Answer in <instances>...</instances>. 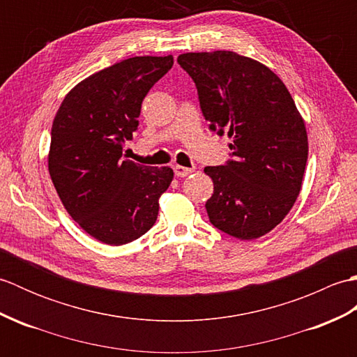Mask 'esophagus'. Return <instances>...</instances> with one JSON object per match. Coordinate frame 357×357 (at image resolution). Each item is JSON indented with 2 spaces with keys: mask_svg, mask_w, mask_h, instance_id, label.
I'll return each instance as SVG.
<instances>
[{
  "mask_svg": "<svg viewBox=\"0 0 357 357\" xmlns=\"http://www.w3.org/2000/svg\"><path fill=\"white\" fill-rule=\"evenodd\" d=\"M173 170H174V174L179 178H184L193 172V169H188V167H183V165H174Z\"/></svg>",
  "mask_w": 357,
  "mask_h": 357,
  "instance_id": "1",
  "label": "esophagus"
}]
</instances>
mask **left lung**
Listing matches in <instances>:
<instances>
[{
    "label": "left lung",
    "instance_id": "8db88e82",
    "mask_svg": "<svg viewBox=\"0 0 357 357\" xmlns=\"http://www.w3.org/2000/svg\"><path fill=\"white\" fill-rule=\"evenodd\" d=\"M178 63L195 81L211 130L233 139L231 161L204 169L213 181L210 222L233 238H261L282 222L302 188L304 119L284 82L256 59L216 50L183 53Z\"/></svg>",
    "mask_w": 357,
    "mask_h": 357
}]
</instances>
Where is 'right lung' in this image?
<instances>
[{
  "label": "right lung",
  "instance_id": "1",
  "mask_svg": "<svg viewBox=\"0 0 357 357\" xmlns=\"http://www.w3.org/2000/svg\"><path fill=\"white\" fill-rule=\"evenodd\" d=\"M173 56H135L90 75L66 95L52 124L49 173L64 208L82 230L123 245L156 222L170 167L123 159L142 100L172 69Z\"/></svg>",
  "mask_w": 357,
  "mask_h": 357
}]
</instances>
